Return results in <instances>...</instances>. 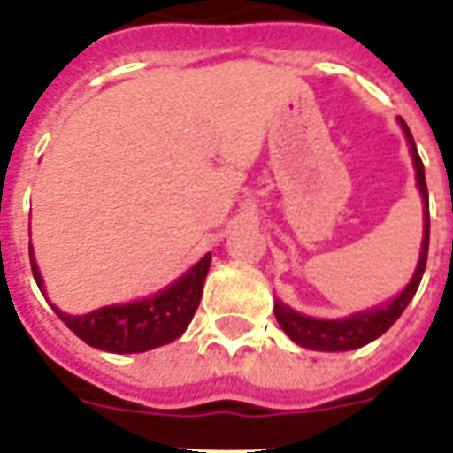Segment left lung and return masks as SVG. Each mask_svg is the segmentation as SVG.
I'll return each mask as SVG.
<instances>
[{
	"label": "left lung",
	"mask_w": 453,
	"mask_h": 453,
	"mask_svg": "<svg viewBox=\"0 0 453 453\" xmlns=\"http://www.w3.org/2000/svg\"><path fill=\"white\" fill-rule=\"evenodd\" d=\"M400 125L404 129V137L410 142V154H412L414 169H417V186H419V194L425 198V237H422V252H419L417 270H414L410 284L392 302L368 309V311L346 316V319H311V316H303L289 309L287 303H274V316L284 328V334L292 338L294 343L309 348V350H353V348L375 341L403 316L407 303L412 302L419 281H422L426 267V250H429V194H426L425 164L417 154L412 132L404 125V119H400Z\"/></svg>",
	"instance_id": "left-lung-1"
}]
</instances>
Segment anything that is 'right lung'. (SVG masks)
<instances>
[{
	"label": "right lung",
	"mask_w": 453,
	"mask_h": 453,
	"mask_svg": "<svg viewBox=\"0 0 453 453\" xmlns=\"http://www.w3.org/2000/svg\"><path fill=\"white\" fill-rule=\"evenodd\" d=\"M28 257H31L34 280L43 292V280L36 267L31 242H28ZM208 267H211V252L198 259L181 280H176L172 287H166L154 296L132 303L105 306L83 316L63 314L56 306L53 311L88 346L110 353H144L176 341L186 331V326L191 324L203 294Z\"/></svg>",
	"instance_id": "add662e5"
}]
</instances>
